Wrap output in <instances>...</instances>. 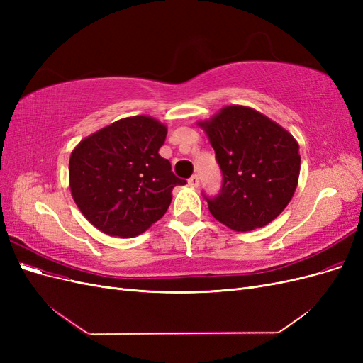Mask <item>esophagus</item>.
<instances>
[{
  "label": "esophagus",
  "instance_id": "1",
  "mask_svg": "<svg viewBox=\"0 0 363 363\" xmlns=\"http://www.w3.org/2000/svg\"><path fill=\"white\" fill-rule=\"evenodd\" d=\"M188 183H189L191 186H194V188H196V186L200 184V177H199V175H196V174H194L192 177L188 180Z\"/></svg>",
  "mask_w": 363,
  "mask_h": 363
}]
</instances>
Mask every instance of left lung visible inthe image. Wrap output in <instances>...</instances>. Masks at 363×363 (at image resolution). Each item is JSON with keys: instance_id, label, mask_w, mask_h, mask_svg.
Here are the masks:
<instances>
[{"instance_id": "1", "label": "left lung", "mask_w": 363, "mask_h": 363, "mask_svg": "<svg viewBox=\"0 0 363 363\" xmlns=\"http://www.w3.org/2000/svg\"><path fill=\"white\" fill-rule=\"evenodd\" d=\"M215 150L223 186L207 200L219 223L250 232L274 221L298 184L300 147L286 130L245 106H228L199 123Z\"/></svg>"}]
</instances>
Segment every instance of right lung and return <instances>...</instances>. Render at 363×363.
<instances>
[{"instance_id": "1", "label": "right lung", "mask_w": 363, "mask_h": 363, "mask_svg": "<svg viewBox=\"0 0 363 363\" xmlns=\"http://www.w3.org/2000/svg\"><path fill=\"white\" fill-rule=\"evenodd\" d=\"M167 127L139 115L83 139L69 159L72 199L87 221L108 236L133 238L164 215L175 177L159 150Z\"/></svg>"}]
</instances>
